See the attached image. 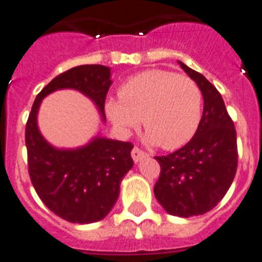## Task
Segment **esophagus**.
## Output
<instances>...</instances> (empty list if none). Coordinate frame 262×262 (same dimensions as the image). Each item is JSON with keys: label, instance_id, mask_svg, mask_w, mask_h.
Masks as SVG:
<instances>
[{"label": "esophagus", "instance_id": "34e87169", "mask_svg": "<svg viewBox=\"0 0 262 262\" xmlns=\"http://www.w3.org/2000/svg\"><path fill=\"white\" fill-rule=\"evenodd\" d=\"M148 156L144 150H141L140 148H137V146H135L133 148V150H132V157H133V161L135 163H138V161H141L142 159H145V157Z\"/></svg>", "mask_w": 262, "mask_h": 262}]
</instances>
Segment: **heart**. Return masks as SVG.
Segmentation results:
<instances>
[{"label":"heart","instance_id":"1","mask_svg":"<svg viewBox=\"0 0 262 262\" xmlns=\"http://www.w3.org/2000/svg\"><path fill=\"white\" fill-rule=\"evenodd\" d=\"M120 101L106 103V113L121 135L140 125L146 142L176 149L190 141L202 120L203 94L191 78L167 70L140 72L122 83Z\"/></svg>","mask_w":262,"mask_h":262}]
</instances>
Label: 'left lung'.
<instances>
[{"label":"left lung","mask_w":262,"mask_h":262,"mask_svg":"<svg viewBox=\"0 0 262 262\" xmlns=\"http://www.w3.org/2000/svg\"><path fill=\"white\" fill-rule=\"evenodd\" d=\"M179 64L202 90L203 116L186 145L155 157L161 171L153 191L168 214L188 218L210 211L230 188L237 172V133L220 91L202 74Z\"/></svg>","instance_id":"left-lung-1"}]
</instances>
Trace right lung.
I'll use <instances>...</instances> for the list:
<instances>
[{"label": "right lung", "instance_id": "right-lung-1", "mask_svg": "<svg viewBox=\"0 0 262 262\" xmlns=\"http://www.w3.org/2000/svg\"><path fill=\"white\" fill-rule=\"evenodd\" d=\"M109 67L78 66L51 80L36 97L25 127L28 171L42 203L71 223L103 220L120 195V184L133 167L130 142L95 136L74 149L55 148L37 126L41 101L57 90L72 89L90 98L105 122V99L112 86Z\"/></svg>", "mask_w": 262, "mask_h": 262}]
</instances>
